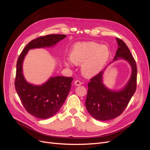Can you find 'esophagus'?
I'll return each instance as SVG.
<instances>
[{
	"instance_id": "obj_1",
	"label": "esophagus",
	"mask_w": 150,
	"mask_h": 150,
	"mask_svg": "<svg viewBox=\"0 0 150 150\" xmlns=\"http://www.w3.org/2000/svg\"><path fill=\"white\" fill-rule=\"evenodd\" d=\"M74 84H75V86H80V85H81V82L80 81H79V80H76V81H74Z\"/></svg>"
}]
</instances>
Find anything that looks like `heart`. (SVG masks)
<instances>
[{
    "label": "heart",
    "instance_id": "1",
    "mask_svg": "<svg viewBox=\"0 0 150 150\" xmlns=\"http://www.w3.org/2000/svg\"><path fill=\"white\" fill-rule=\"evenodd\" d=\"M70 59L76 64H82L81 70L86 77H93L101 71L110 56V51L106 45L95 42L76 44L70 52ZM67 66L69 62L64 61Z\"/></svg>",
    "mask_w": 150,
    "mask_h": 150
}]
</instances>
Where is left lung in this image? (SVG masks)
I'll list each match as a JSON object with an SVG mask.
<instances>
[{
	"instance_id": "8db88e82",
	"label": "left lung",
	"mask_w": 150,
	"mask_h": 150,
	"mask_svg": "<svg viewBox=\"0 0 150 150\" xmlns=\"http://www.w3.org/2000/svg\"><path fill=\"white\" fill-rule=\"evenodd\" d=\"M116 41L118 48L113 61L119 59L127 61L131 65L132 72L125 88L117 91L109 89L103 84V71L90 79L88 84L86 107L91 115L101 121L112 120L121 115L137 89V67L134 59L121 39L116 38Z\"/></svg>"
}]
</instances>
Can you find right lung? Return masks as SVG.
I'll list each match as a JSON object with an SVG mask.
<instances>
[{
	"mask_svg": "<svg viewBox=\"0 0 150 150\" xmlns=\"http://www.w3.org/2000/svg\"><path fill=\"white\" fill-rule=\"evenodd\" d=\"M66 37L64 34L40 36L28 43L17 59L16 90L26 111L38 118H49L60 110L69 93L73 78L52 77L40 86L31 84L25 81L22 73L24 59L29 50L53 46Z\"/></svg>",
	"mask_w": 150,
	"mask_h": 150,
	"instance_id": "add662e5",
	"label": "right lung"
}]
</instances>
